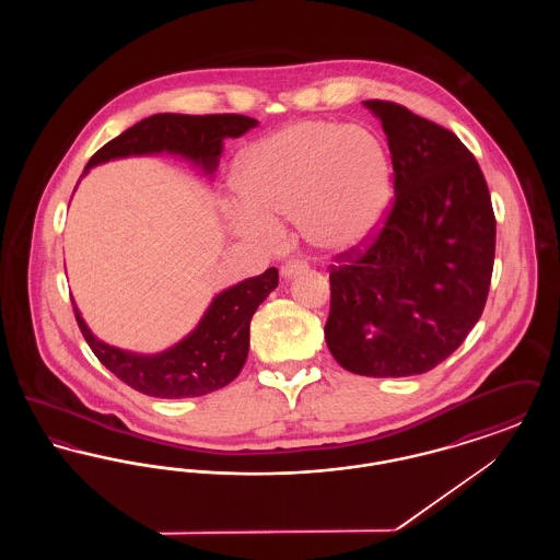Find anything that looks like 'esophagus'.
Masks as SVG:
<instances>
[{
	"label": "esophagus",
	"instance_id": "34e87169",
	"mask_svg": "<svg viewBox=\"0 0 560 560\" xmlns=\"http://www.w3.org/2000/svg\"><path fill=\"white\" fill-rule=\"evenodd\" d=\"M302 270H306V265H304V262H300V260H290V262H285V265L281 267V275H283L285 279H292L293 275H298V272H302Z\"/></svg>",
	"mask_w": 560,
	"mask_h": 560
}]
</instances>
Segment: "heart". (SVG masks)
<instances>
[{
    "mask_svg": "<svg viewBox=\"0 0 560 560\" xmlns=\"http://www.w3.org/2000/svg\"><path fill=\"white\" fill-rule=\"evenodd\" d=\"M233 229L275 240V218H293L319 252H350L372 240L393 203V163L382 140L336 121H300L252 144L240 161Z\"/></svg>",
    "mask_w": 560,
    "mask_h": 560,
    "instance_id": "b5f03b06",
    "label": "heart"
}]
</instances>
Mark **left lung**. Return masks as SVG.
I'll return each mask as SVG.
<instances>
[{"label": "left lung", "instance_id": "1", "mask_svg": "<svg viewBox=\"0 0 560 560\" xmlns=\"http://www.w3.org/2000/svg\"><path fill=\"white\" fill-rule=\"evenodd\" d=\"M382 121L395 203L363 247L336 256L325 340L359 375L427 373L482 315L495 258V215L475 155L455 133L390 101Z\"/></svg>", "mask_w": 560, "mask_h": 560}]
</instances>
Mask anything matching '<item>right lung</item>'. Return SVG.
<instances>
[{
	"label": "right lung",
	"mask_w": 560,
	"mask_h": 560,
	"mask_svg": "<svg viewBox=\"0 0 560 560\" xmlns=\"http://www.w3.org/2000/svg\"><path fill=\"white\" fill-rule=\"evenodd\" d=\"M256 126V119L233 113L151 115L98 149L88 161L85 172L105 161L167 151L187 158L206 174H213L222 153V140L240 138ZM277 285L279 272L272 267L218 293L187 338L160 354H136L108 347L88 329L75 302H71L85 342L108 372L142 395L187 399L213 393L240 375L249 350V320Z\"/></svg>",
	"instance_id": "obj_1"
}]
</instances>
